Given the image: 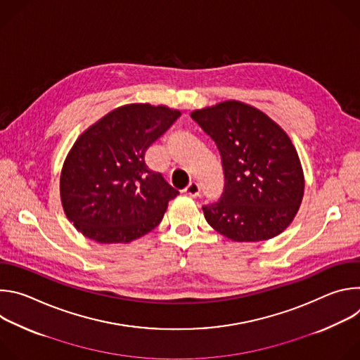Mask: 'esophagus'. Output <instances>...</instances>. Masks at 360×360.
<instances>
[{
	"label": "esophagus",
	"instance_id": "1",
	"mask_svg": "<svg viewBox=\"0 0 360 360\" xmlns=\"http://www.w3.org/2000/svg\"><path fill=\"white\" fill-rule=\"evenodd\" d=\"M185 192L189 195V196H199L200 195V185L198 182H191L188 185V188L185 189Z\"/></svg>",
	"mask_w": 360,
	"mask_h": 360
}]
</instances>
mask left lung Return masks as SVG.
Instances as JSON below:
<instances>
[{
  "label": "left lung",
  "instance_id": "1",
  "mask_svg": "<svg viewBox=\"0 0 360 360\" xmlns=\"http://www.w3.org/2000/svg\"><path fill=\"white\" fill-rule=\"evenodd\" d=\"M191 118L221 153L225 185L202 207L207 222L235 242H259L283 232L303 198V171L286 132L239 101L196 110Z\"/></svg>",
  "mask_w": 360,
  "mask_h": 360
}]
</instances>
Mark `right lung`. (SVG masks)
<instances>
[{"label":"right lung","instance_id":"1","mask_svg":"<svg viewBox=\"0 0 360 360\" xmlns=\"http://www.w3.org/2000/svg\"><path fill=\"white\" fill-rule=\"evenodd\" d=\"M181 112L164 105L120 107L91 125L64 162V212L86 238L128 243L158 226L179 192L145 164V150Z\"/></svg>","mask_w":360,"mask_h":360}]
</instances>
